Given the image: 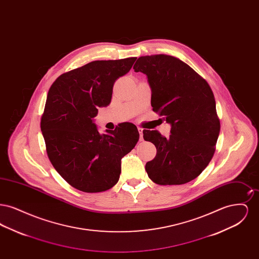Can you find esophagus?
I'll return each instance as SVG.
<instances>
[{
  "instance_id": "34e87169",
  "label": "esophagus",
  "mask_w": 259,
  "mask_h": 259,
  "mask_svg": "<svg viewBox=\"0 0 259 259\" xmlns=\"http://www.w3.org/2000/svg\"><path fill=\"white\" fill-rule=\"evenodd\" d=\"M138 131L140 133V140H143V128L138 127Z\"/></svg>"
}]
</instances>
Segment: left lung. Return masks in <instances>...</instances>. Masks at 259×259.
I'll use <instances>...</instances> for the list:
<instances>
[{"label": "left lung", "mask_w": 259, "mask_h": 259, "mask_svg": "<svg viewBox=\"0 0 259 259\" xmlns=\"http://www.w3.org/2000/svg\"><path fill=\"white\" fill-rule=\"evenodd\" d=\"M135 72L147 74L154 112L171 124V135L144 130L156 148L146 164L149 179L160 185H184L205 170L215 151L221 122L209 83L185 62L170 55L140 57Z\"/></svg>", "instance_id": "obj_1"}]
</instances>
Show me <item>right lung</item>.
I'll list each match as a JSON object with an SVG mask.
<instances>
[{"mask_svg":"<svg viewBox=\"0 0 259 259\" xmlns=\"http://www.w3.org/2000/svg\"><path fill=\"white\" fill-rule=\"evenodd\" d=\"M136 59L90 62L62 74L50 88L40 119L48 156L62 178L80 191L102 192L116 185L121 158L139 141L133 123H119L101 134L93 122L97 108L110 105L115 80Z\"/></svg>","mask_w":259,"mask_h":259,"instance_id":"obj_1","label":"right lung"}]
</instances>
